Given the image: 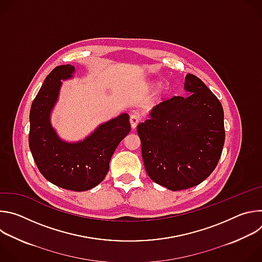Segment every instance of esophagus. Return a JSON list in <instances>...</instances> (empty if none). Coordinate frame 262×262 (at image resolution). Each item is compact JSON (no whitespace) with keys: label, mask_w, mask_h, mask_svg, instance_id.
Listing matches in <instances>:
<instances>
[{"label":"esophagus","mask_w":262,"mask_h":262,"mask_svg":"<svg viewBox=\"0 0 262 262\" xmlns=\"http://www.w3.org/2000/svg\"><path fill=\"white\" fill-rule=\"evenodd\" d=\"M129 122H130V126H132L133 128H135V127L138 125V123L140 122V116L137 115V114L132 115L130 118H129Z\"/></svg>","instance_id":"obj_1"}]
</instances>
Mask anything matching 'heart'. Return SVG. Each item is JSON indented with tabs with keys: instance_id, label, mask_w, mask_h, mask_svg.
Wrapping results in <instances>:
<instances>
[{
	"instance_id": "heart-1",
	"label": "heart",
	"mask_w": 262,
	"mask_h": 262,
	"mask_svg": "<svg viewBox=\"0 0 262 262\" xmlns=\"http://www.w3.org/2000/svg\"><path fill=\"white\" fill-rule=\"evenodd\" d=\"M164 90H165L164 86H163V85H161V86H160V88L158 89V94H159V95H161V94L164 92Z\"/></svg>"
}]
</instances>
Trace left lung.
I'll list each match as a JSON object with an SVG mask.
<instances>
[{"label": "left lung", "mask_w": 262, "mask_h": 262, "mask_svg": "<svg viewBox=\"0 0 262 262\" xmlns=\"http://www.w3.org/2000/svg\"><path fill=\"white\" fill-rule=\"evenodd\" d=\"M188 96L157 104L137 132L148 176L171 191L198 185L215 169L225 127L217 97L194 74L185 77Z\"/></svg>", "instance_id": "1"}]
</instances>
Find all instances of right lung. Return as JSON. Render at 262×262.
Listing matches in <instances>:
<instances>
[{"instance_id":"1","label":"right lung","mask_w":262,"mask_h":262,"mask_svg":"<svg viewBox=\"0 0 262 262\" xmlns=\"http://www.w3.org/2000/svg\"><path fill=\"white\" fill-rule=\"evenodd\" d=\"M72 65H60L46 78L30 111L29 146L40 173L62 189L83 192L105 177L110 160L118 144L130 132L127 114L101 124L82 142L66 143L59 139L50 122L61 80L72 77Z\"/></svg>"}]
</instances>
